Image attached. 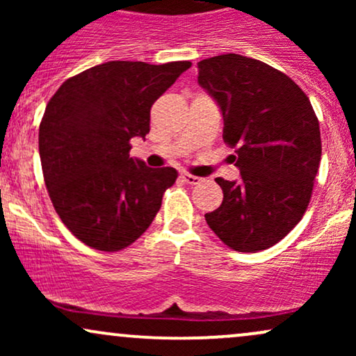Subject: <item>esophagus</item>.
I'll return each instance as SVG.
<instances>
[{
	"mask_svg": "<svg viewBox=\"0 0 356 356\" xmlns=\"http://www.w3.org/2000/svg\"><path fill=\"white\" fill-rule=\"evenodd\" d=\"M182 179H184V181H186L187 184H191V186H195V184H201V182H202L201 177H197V175L187 174V172L182 174Z\"/></svg>",
	"mask_w": 356,
	"mask_h": 356,
	"instance_id": "34e87169",
	"label": "esophagus"
}]
</instances>
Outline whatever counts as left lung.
<instances>
[{
	"mask_svg": "<svg viewBox=\"0 0 356 356\" xmlns=\"http://www.w3.org/2000/svg\"><path fill=\"white\" fill-rule=\"evenodd\" d=\"M199 85L219 105L222 138L236 149L239 181L216 182L222 204L206 222L226 246H275L303 218L321 161L320 124L309 99L283 72L227 53L197 63Z\"/></svg>",
	"mask_w": 356,
	"mask_h": 356,
	"instance_id": "obj_1",
	"label": "left lung"
}]
</instances>
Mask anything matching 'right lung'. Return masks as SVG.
<instances>
[{
  "label": "right lung",
  "instance_id": "1",
  "mask_svg": "<svg viewBox=\"0 0 356 356\" xmlns=\"http://www.w3.org/2000/svg\"><path fill=\"white\" fill-rule=\"evenodd\" d=\"M191 65L107 61L63 81L48 102L38 136L44 184L61 222L87 246L120 251L161 209L177 170L130 157V140L145 138L150 107Z\"/></svg>",
  "mask_w": 356,
  "mask_h": 356
}]
</instances>
